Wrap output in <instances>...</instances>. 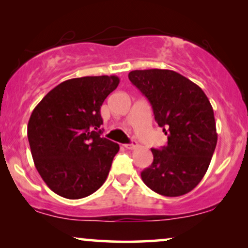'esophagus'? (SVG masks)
I'll return each instance as SVG.
<instances>
[{
	"label": "esophagus",
	"instance_id": "esophagus-1",
	"mask_svg": "<svg viewBox=\"0 0 248 248\" xmlns=\"http://www.w3.org/2000/svg\"><path fill=\"white\" fill-rule=\"evenodd\" d=\"M124 146L126 147L127 150H135L137 146H139V144H137L136 142H133V143H130V144H124Z\"/></svg>",
	"mask_w": 248,
	"mask_h": 248
}]
</instances>
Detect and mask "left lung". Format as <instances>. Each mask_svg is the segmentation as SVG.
<instances>
[{"label":"left lung","instance_id":"left-lung-1","mask_svg":"<svg viewBox=\"0 0 248 248\" xmlns=\"http://www.w3.org/2000/svg\"><path fill=\"white\" fill-rule=\"evenodd\" d=\"M128 78L152 106L168 143L151 149L153 162L140 173L155 192L183 196L199 184L217 143L214 111L202 88L170 70L131 71Z\"/></svg>","mask_w":248,"mask_h":248}]
</instances>
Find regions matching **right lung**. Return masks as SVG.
<instances>
[{
    "instance_id": "add662e5",
    "label": "right lung",
    "mask_w": 248,
    "mask_h": 248,
    "mask_svg": "<svg viewBox=\"0 0 248 248\" xmlns=\"http://www.w3.org/2000/svg\"><path fill=\"white\" fill-rule=\"evenodd\" d=\"M119 82L115 75L66 80L33 109L27 136L34 165L58 196L84 198L106 181L119 144L101 136V106Z\"/></svg>"
}]
</instances>
